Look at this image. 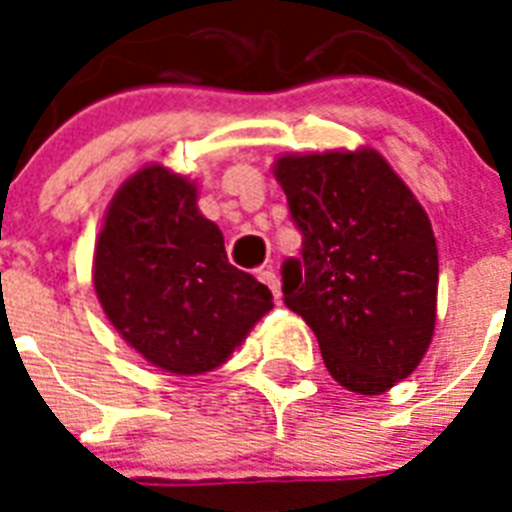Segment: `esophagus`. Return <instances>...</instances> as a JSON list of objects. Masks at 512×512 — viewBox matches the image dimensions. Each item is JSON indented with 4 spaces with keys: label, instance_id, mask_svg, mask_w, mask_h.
Instances as JSON below:
<instances>
[{
    "label": "esophagus",
    "instance_id": "esophagus-1",
    "mask_svg": "<svg viewBox=\"0 0 512 512\" xmlns=\"http://www.w3.org/2000/svg\"><path fill=\"white\" fill-rule=\"evenodd\" d=\"M257 276H260V281H263V284H268V287H271L273 297H276V303H281V279L276 276V271H273V268H260V271H257Z\"/></svg>",
    "mask_w": 512,
    "mask_h": 512
}]
</instances>
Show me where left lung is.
<instances>
[{"instance_id": "8db88e82", "label": "left lung", "mask_w": 512, "mask_h": 512, "mask_svg": "<svg viewBox=\"0 0 512 512\" xmlns=\"http://www.w3.org/2000/svg\"><path fill=\"white\" fill-rule=\"evenodd\" d=\"M273 175L303 231L284 303L319 340L329 374L380 396L420 366L436 329L438 249L428 212L380 151L284 154Z\"/></svg>"}]
</instances>
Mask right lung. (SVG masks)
Instances as JSON below:
<instances>
[{"mask_svg": "<svg viewBox=\"0 0 512 512\" xmlns=\"http://www.w3.org/2000/svg\"><path fill=\"white\" fill-rule=\"evenodd\" d=\"M196 201V180L140 167L108 204L92 257L111 327L177 377L223 366L273 308L271 289L228 263L223 233Z\"/></svg>", "mask_w": 512, "mask_h": 512, "instance_id": "add662e5", "label": "right lung"}]
</instances>
